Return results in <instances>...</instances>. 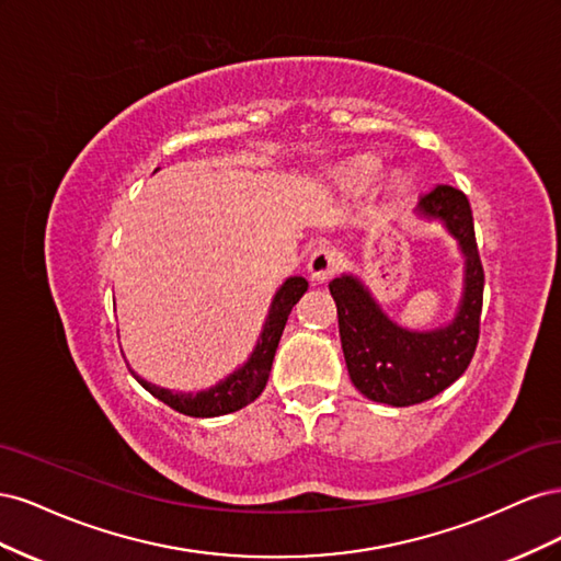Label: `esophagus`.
Listing matches in <instances>:
<instances>
[{
	"instance_id": "obj_1",
	"label": "esophagus",
	"mask_w": 561,
	"mask_h": 561,
	"mask_svg": "<svg viewBox=\"0 0 561 561\" xmlns=\"http://www.w3.org/2000/svg\"><path fill=\"white\" fill-rule=\"evenodd\" d=\"M336 266H339V252H336L334 248L320 245V248H316V250L311 252V257H309V274H311L313 280H318V283L328 280V278L334 274V271H336Z\"/></svg>"
}]
</instances>
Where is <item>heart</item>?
<instances>
[{
    "label": "heart",
    "instance_id": "obj_1",
    "mask_svg": "<svg viewBox=\"0 0 561 561\" xmlns=\"http://www.w3.org/2000/svg\"><path fill=\"white\" fill-rule=\"evenodd\" d=\"M379 171H381L379 161H375V159H365V161H360L358 165H353V168H351L348 180H351L353 184H358V186H367V184H371V182L377 180Z\"/></svg>",
    "mask_w": 561,
    "mask_h": 561
}]
</instances>
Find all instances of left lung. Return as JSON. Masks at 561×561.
Wrapping results in <instances>:
<instances>
[{"mask_svg": "<svg viewBox=\"0 0 561 561\" xmlns=\"http://www.w3.org/2000/svg\"><path fill=\"white\" fill-rule=\"evenodd\" d=\"M419 213L439 219L466 260L463 295L449 325L428 332L404 330L381 311L355 276L346 274L330 283L353 386L365 398L393 407L419 404L443 393L468 369L480 339L484 268L470 203L463 192L437 184L421 196Z\"/></svg>", "mask_w": 561, "mask_h": 561, "instance_id": "1", "label": "left lung"}]
</instances>
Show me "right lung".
Masks as SVG:
<instances>
[{"mask_svg": "<svg viewBox=\"0 0 561 561\" xmlns=\"http://www.w3.org/2000/svg\"><path fill=\"white\" fill-rule=\"evenodd\" d=\"M307 290H309V283L301 276L287 278L280 285V290L276 293L274 301H271L264 330L257 339V346H254V351L250 353L248 363L236 369L233 375H229L225 381L215 383L208 390H198V393H173V390L159 388L154 383L140 379L135 371L133 375L140 381V386L145 390H149L151 396L159 398L168 407H173L175 412L186 414V416L210 419V416H222V414H231L236 410H243L245 404L257 400L264 390V386L268 381L271 365H274V355H276V348L280 342V334L285 330L287 316H290L293 307Z\"/></svg>", "mask_w": 561, "mask_h": 561, "instance_id": "right-lung-1", "label": "right lung"}]
</instances>
